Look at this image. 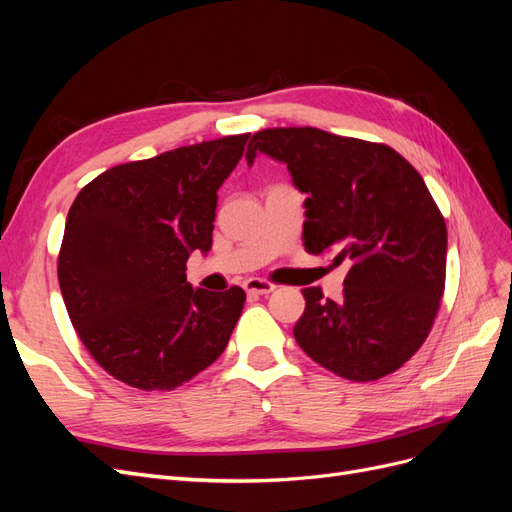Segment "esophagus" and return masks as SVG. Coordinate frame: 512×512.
<instances>
[{
	"label": "esophagus",
	"instance_id": "1",
	"mask_svg": "<svg viewBox=\"0 0 512 512\" xmlns=\"http://www.w3.org/2000/svg\"><path fill=\"white\" fill-rule=\"evenodd\" d=\"M243 288L250 294H260V297H265V294L275 290V284H271L267 280H260V277H250V280H245Z\"/></svg>",
	"mask_w": 512,
	"mask_h": 512
}]
</instances>
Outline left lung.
<instances>
[{
    "mask_svg": "<svg viewBox=\"0 0 512 512\" xmlns=\"http://www.w3.org/2000/svg\"><path fill=\"white\" fill-rule=\"evenodd\" d=\"M256 153L307 194L305 252L348 265L339 301L301 290L297 344L346 380L393 374L425 344L444 294L446 222L423 177L389 145L309 126L256 132L247 164Z\"/></svg>",
    "mask_w": 512,
    "mask_h": 512,
    "instance_id": "8db88e82",
    "label": "left lung"
}]
</instances>
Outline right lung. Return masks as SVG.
Instances as JSON below:
<instances>
[{
    "label": "right lung",
    "instance_id": "add662e5",
    "mask_svg": "<svg viewBox=\"0 0 512 512\" xmlns=\"http://www.w3.org/2000/svg\"><path fill=\"white\" fill-rule=\"evenodd\" d=\"M250 134L104 170L74 198L57 258L72 327L96 363L141 391H173L226 350L245 292L192 288L209 252L218 188Z\"/></svg>",
    "mask_w": 512,
    "mask_h": 512
}]
</instances>
